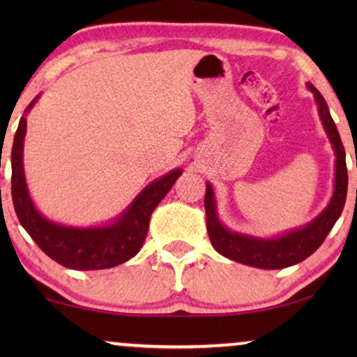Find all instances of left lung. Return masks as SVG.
I'll list each match as a JSON object with an SVG mask.
<instances>
[{"label": "left lung", "mask_w": 357, "mask_h": 357, "mask_svg": "<svg viewBox=\"0 0 357 357\" xmlns=\"http://www.w3.org/2000/svg\"><path fill=\"white\" fill-rule=\"evenodd\" d=\"M315 94V100L319 104L320 119L324 121L326 133L333 143L336 153V177H335V193L333 198L324 213L310 222L309 226L297 229L294 232L286 234L280 238L271 241H261L241 234H232L226 231L219 222L216 216V206H214V195L211 185H206V195H204V208H206V227L209 241L213 247L221 255L231 258L234 261L243 263L263 270H281V268L296 265L304 261L319 248L333 229L335 222L343 213L346 203V193H348V169H346V153L344 146L341 143L340 133L331 119L326 102L314 86H309Z\"/></svg>", "instance_id": "1"}]
</instances>
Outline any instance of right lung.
Returning a JSON list of instances; mask_svg holds the SVG:
<instances>
[{
	"instance_id": "obj_1",
	"label": "right lung",
	"mask_w": 357,
	"mask_h": 357,
	"mask_svg": "<svg viewBox=\"0 0 357 357\" xmlns=\"http://www.w3.org/2000/svg\"><path fill=\"white\" fill-rule=\"evenodd\" d=\"M33 102L27 107V110L33 105ZM24 136L26 119H21L11 151V195L19 222L33 238V242L52 260L71 270H104L121 265L135 257L144 243L151 214L169 193L175 180L182 175V170H172L165 177L146 187L128 211L109 227H63L40 216L29 197L22 169Z\"/></svg>"
}]
</instances>
